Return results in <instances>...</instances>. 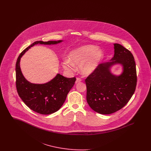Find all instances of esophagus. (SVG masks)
Masks as SVG:
<instances>
[{
	"mask_svg": "<svg viewBox=\"0 0 151 151\" xmlns=\"http://www.w3.org/2000/svg\"><path fill=\"white\" fill-rule=\"evenodd\" d=\"M81 80H82V79H81V78H76V83H80V81H81Z\"/></svg>",
	"mask_w": 151,
	"mask_h": 151,
	"instance_id": "obj_1",
	"label": "esophagus"
}]
</instances>
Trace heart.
<instances>
[{"mask_svg":"<svg viewBox=\"0 0 151 151\" xmlns=\"http://www.w3.org/2000/svg\"><path fill=\"white\" fill-rule=\"evenodd\" d=\"M102 57V51L97 46L87 45L72 50L70 54V60L65 59L62 65L65 70L70 72L75 70V65H78L83 74L89 75L96 69Z\"/></svg>","mask_w":151,"mask_h":151,"instance_id":"1","label":"heart"}]
</instances>
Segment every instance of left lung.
<instances>
[{
    "instance_id": "1",
    "label": "left lung",
    "mask_w": 151,
    "mask_h": 151,
    "mask_svg": "<svg viewBox=\"0 0 151 151\" xmlns=\"http://www.w3.org/2000/svg\"><path fill=\"white\" fill-rule=\"evenodd\" d=\"M114 55L111 62L99 65L85 80L86 101L89 106L101 114H110L123 108L136 89L135 62L130 51L122 45L114 43ZM121 64L124 71L120 76L113 75L109 67Z\"/></svg>"
}]
</instances>
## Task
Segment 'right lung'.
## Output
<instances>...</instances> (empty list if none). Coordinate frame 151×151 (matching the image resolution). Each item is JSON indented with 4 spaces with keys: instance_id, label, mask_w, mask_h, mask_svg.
I'll list each match as a JSON object with an SVG mask.
<instances>
[{
    "instance_id": "1",
    "label": "right lung",
    "mask_w": 151,
    "mask_h": 151,
    "mask_svg": "<svg viewBox=\"0 0 151 151\" xmlns=\"http://www.w3.org/2000/svg\"><path fill=\"white\" fill-rule=\"evenodd\" d=\"M62 41H36L22 51L17 59L16 86L18 94L29 109L41 114H50L61 108L76 79L75 77L67 78L58 74L54 79L46 84L30 83L22 74L20 67V58L26 51L36 44H57Z\"/></svg>"
}]
</instances>
